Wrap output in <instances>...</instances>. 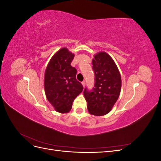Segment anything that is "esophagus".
<instances>
[{
    "label": "esophagus",
    "instance_id": "1",
    "mask_svg": "<svg viewBox=\"0 0 161 161\" xmlns=\"http://www.w3.org/2000/svg\"><path fill=\"white\" fill-rule=\"evenodd\" d=\"M82 86H83V87H85V85H86L85 81H82Z\"/></svg>",
    "mask_w": 161,
    "mask_h": 161
}]
</instances>
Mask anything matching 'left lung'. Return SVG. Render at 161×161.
<instances>
[{"label": "left lung", "instance_id": "obj_1", "mask_svg": "<svg viewBox=\"0 0 161 161\" xmlns=\"http://www.w3.org/2000/svg\"><path fill=\"white\" fill-rule=\"evenodd\" d=\"M95 72V88L86 89L84 96L89 114L95 116L108 114L111 111L120 94L121 79L114 60L108 53L99 52L92 60Z\"/></svg>", "mask_w": 161, "mask_h": 161}]
</instances>
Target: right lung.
Wrapping results in <instances>:
<instances>
[{"instance_id":"1","label":"right lung","mask_w":161,"mask_h":161,"mask_svg":"<svg viewBox=\"0 0 161 161\" xmlns=\"http://www.w3.org/2000/svg\"><path fill=\"white\" fill-rule=\"evenodd\" d=\"M74 57L68 48L62 47L53 55L45 71L46 98L61 114L69 113L75 99L83 90L82 84L76 79V69L70 65Z\"/></svg>"}]
</instances>
